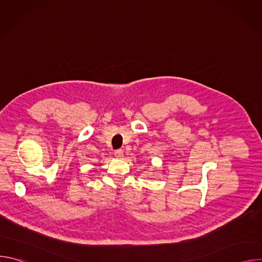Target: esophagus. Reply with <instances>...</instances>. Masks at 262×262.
<instances>
[{"label":"esophagus","instance_id":"esophagus-1","mask_svg":"<svg viewBox=\"0 0 262 262\" xmlns=\"http://www.w3.org/2000/svg\"><path fill=\"white\" fill-rule=\"evenodd\" d=\"M114 155H115V158H117V159H122V158H123V151H122V149H117V150L114 152Z\"/></svg>","mask_w":262,"mask_h":262}]
</instances>
